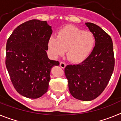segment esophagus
Segmentation results:
<instances>
[{"label":"esophagus","instance_id":"esophagus-1","mask_svg":"<svg viewBox=\"0 0 121 121\" xmlns=\"http://www.w3.org/2000/svg\"><path fill=\"white\" fill-rule=\"evenodd\" d=\"M59 65H60V67H61V68H64L65 67H66V64H65V63H64V62H60Z\"/></svg>","mask_w":121,"mask_h":121}]
</instances>
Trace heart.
<instances>
[{
	"label": "heart",
	"instance_id": "1",
	"mask_svg": "<svg viewBox=\"0 0 121 121\" xmlns=\"http://www.w3.org/2000/svg\"><path fill=\"white\" fill-rule=\"evenodd\" d=\"M48 49L53 57L65 54L74 64H80L86 60L96 47V38L90 31L74 26H66L57 31V37L51 36L48 40Z\"/></svg>",
	"mask_w": 121,
	"mask_h": 121
}]
</instances>
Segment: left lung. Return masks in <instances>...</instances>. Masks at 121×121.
<instances>
[{
    "instance_id": "obj_1",
    "label": "left lung",
    "mask_w": 121,
    "mask_h": 121,
    "mask_svg": "<svg viewBox=\"0 0 121 121\" xmlns=\"http://www.w3.org/2000/svg\"><path fill=\"white\" fill-rule=\"evenodd\" d=\"M95 35L96 47L91 56L78 65H68L65 74L74 98L90 101L98 97L107 85L115 67L112 38L97 25L85 23Z\"/></svg>"
}]
</instances>
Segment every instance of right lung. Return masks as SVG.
<instances>
[{"label": "right lung", "instance_id": "right-lung-1", "mask_svg": "<svg viewBox=\"0 0 121 121\" xmlns=\"http://www.w3.org/2000/svg\"><path fill=\"white\" fill-rule=\"evenodd\" d=\"M52 32L47 21L33 19L18 26L7 40L6 67L14 87L23 96L37 99L48 91L51 68L59 65L46 52Z\"/></svg>", "mask_w": 121, "mask_h": 121}]
</instances>
